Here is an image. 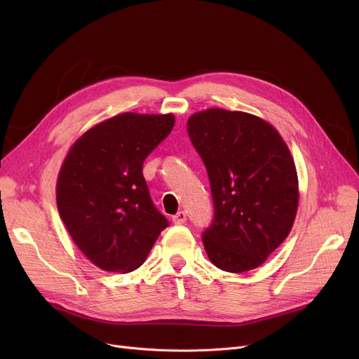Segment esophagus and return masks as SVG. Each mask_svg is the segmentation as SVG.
Here are the masks:
<instances>
[{
	"label": "esophagus",
	"instance_id": "esophagus-1",
	"mask_svg": "<svg viewBox=\"0 0 359 359\" xmlns=\"http://www.w3.org/2000/svg\"><path fill=\"white\" fill-rule=\"evenodd\" d=\"M173 222L175 224H184L186 222V212L179 211L176 215H173Z\"/></svg>",
	"mask_w": 359,
	"mask_h": 359
}]
</instances>
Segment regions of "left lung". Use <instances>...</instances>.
<instances>
[{
    "label": "left lung",
    "instance_id": "obj_1",
    "mask_svg": "<svg viewBox=\"0 0 359 359\" xmlns=\"http://www.w3.org/2000/svg\"><path fill=\"white\" fill-rule=\"evenodd\" d=\"M208 173L214 219L202 233L210 260L225 272L260 266L284 241L298 206L292 156L278 130L244 111L208 109L187 121Z\"/></svg>",
    "mask_w": 359,
    "mask_h": 359
}]
</instances>
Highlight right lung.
<instances>
[{
  "mask_svg": "<svg viewBox=\"0 0 359 359\" xmlns=\"http://www.w3.org/2000/svg\"><path fill=\"white\" fill-rule=\"evenodd\" d=\"M173 126V115L122 113L93 126L69 149L56 203L74 243L103 271H135L168 227L142 164Z\"/></svg>",
  "mask_w": 359,
  "mask_h": 359,
  "instance_id": "right-lung-1",
  "label": "right lung"
}]
</instances>
